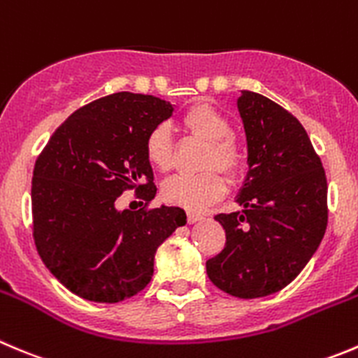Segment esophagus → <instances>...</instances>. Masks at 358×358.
Here are the masks:
<instances>
[{"label": "esophagus", "instance_id": "obj_1", "mask_svg": "<svg viewBox=\"0 0 358 358\" xmlns=\"http://www.w3.org/2000/svg\"><path fill=\"white\" fill-rule=\"evenodd\" d=\"M203 220V215L196 213V211H187V222L189 224H196V222Z\"/></svg>", "mask_w": 358, "mask_h": 358}]
</instances>
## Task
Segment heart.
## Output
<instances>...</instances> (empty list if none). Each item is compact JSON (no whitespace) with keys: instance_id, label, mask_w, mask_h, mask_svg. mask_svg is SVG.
<instances>
[{"instance_id":"heart-1","label":"heart","mask_w":358,"mask_h":358,"mask_svg":"<svg viewBox=\"0 0 358 358\" xmlns=\"http://www.w3.org/2000/svg\"><path fill=\"white\" fill-rule=\"evenodd\" d=\"M180 126L190 136L208 141L203 157V168L208 171L197 175H176L162 183V199L173 206L185 210H201L206 204L220 199L225 192V182L215 169L234 178L243 169L245 159L239 141L231 134V120L215 105L197 101L180 117ZM145 155L152 168L168 173L175 166V147L171 133L166 126H157L148 133Z\"/></svg>"}]
</instances>
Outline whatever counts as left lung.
I'll return each mask as SVG.
<instances>
[{
	"instance_id": "1",
	"label": "left lung",
	"mask_w": 358,
	"mask_h": 358,
	"mask_svg": "<svg viewBox=\"0 0 358 358\" xmlns=\"http://www.w3.org/2000/svg\"><path fill=\"white\" fill-rule=\"evenodd\" d=\"M238 110L248 173L236 203L220 213L225 246L206 260L215 287L239 299L285 289L317 252L327 229V178L299 120L257 92L241 91Z\"/></svg>"
}]
</instances>
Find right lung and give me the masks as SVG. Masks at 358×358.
Listing matches in <instances>:
<instances>
[{
  "label": "right lung",
  "instance_id": "right-lung-1",
  "mask_svg": "<svg viewBox=\"0 0 358 358\" xmlns=\"http://www.w3.org/2000/svg\"><path fill=\"white\" fill-rule=\"evenodd\" d=\"M173 110L155 96H105L71 113L38 155L34 245L48 271L78 297L119 303L136 296L150 283L159 245L185 225L182 208L115 206L126 189L148 203L155 197L145 141Z\"/></svg>",
  "mask_w": 358,
  "mask_h": 358
}]
</instances>
